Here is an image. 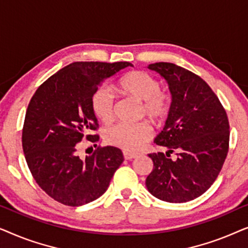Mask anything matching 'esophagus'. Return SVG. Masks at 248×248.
Masks as SVG:
<instances>
[{"label": "esophagus", "instance_id": "34e87169", "mask_svg": "<svg viewBox=\"0 0 248 248\" xmlns=\"http://www.w3.org/2000/svg\"><path fill=\"white\" fill-rule=\"evenodd\" d=\"M123 155H124V159L125 160H132V159L137 158L138 155L135 154H131V152H127V151H124L123 152Z\"/></svg>", "mask_w": 248, "mask_h": 248}]
</instances>
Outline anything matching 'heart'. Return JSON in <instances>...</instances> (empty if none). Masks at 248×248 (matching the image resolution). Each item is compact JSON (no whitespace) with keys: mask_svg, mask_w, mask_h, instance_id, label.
I'll list each match as a JSON object with an SVG mask.
<instances>
[{"mask_svg":"<svg viewBox=\"0 0 248 248\" xmlns=\"http://www.w3.org/2000/svg\"><path fill=\"white\" fill-rule=\"evenodd\" d=\"M160 82L143 71L125 74L117 84V90L141 103V114L152 122L160 121L169 110V97L160 91ZM91 109L103 123H109L114 113V96L107 88L100 87L91 97ZM151 127L141 122L138 124H117L108 128L105 140L108 144L126 151H139L151 139Z\"/></svg>","mask_w":248,"mask_h":248,"instance_id":"heart-1","label":"heart"}]
</instances>
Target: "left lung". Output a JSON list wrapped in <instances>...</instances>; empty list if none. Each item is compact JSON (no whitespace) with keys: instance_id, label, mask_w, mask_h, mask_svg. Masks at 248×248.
I'll list each match as a JSON object with an SVG mask.
<instances>
[{"instance_id":"8db88e82","label":"left lung","mask_w":248,"mask_h":248,"mask_svg":"<svg viewBox=\"0 0 248 248\" xmlns=\"http://www.w3.org/2000/svg\"><path fill=\"white\" fill-rule=\"evenodd\" d=\"M148 69L168 84L171 104L162 131L155 139L168 149L150 154L154 169L148 191L162 201L183 203L202 195L213 184L228 154L229 122L218 97L204 80L176 64L159 62ZM178 152L175 161L169 158Z\"/></svg>"}]
</instances>
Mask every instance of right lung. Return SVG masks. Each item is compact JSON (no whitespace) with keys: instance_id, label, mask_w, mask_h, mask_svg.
I'll return each mask as SVG.
<instances>
[{"instance_id":"1","label":"right lung","mask_w":248,"mask_h":248,"mask_svg":"<svg viewBox=\"0 0 248 248\" xmlns=\"http://www.w3.org/2000/svg\"><path fill=\"white\" fill-rule=\"evenodd\" d=\"M128 62H74L61 69L36 90L26 113L22 148L37 184L62 204L80 206L100 198L124 161L118 148H97L81 159L79 143L91 135L98 121L91 97L108 78Z\"/></svg>"}]
</instances>
